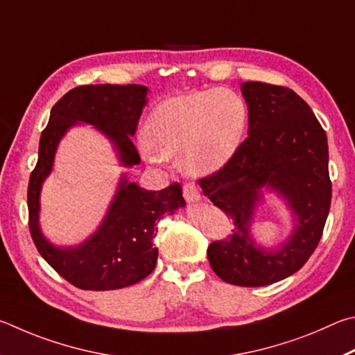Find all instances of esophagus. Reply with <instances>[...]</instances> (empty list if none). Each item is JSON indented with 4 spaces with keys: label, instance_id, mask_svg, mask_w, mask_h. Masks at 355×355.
Returning <instances> with one entry per match:
<instances>
[{
    "label": "esophagus",
    "instance_id": "obj_1",
    "mask_svg": "<svg viewBox=\"0 0 355 355\" xmlns=\"http://www.w3.org/2000/svg\"><path fill=\"white\" fill-rule=\"evenodd\" d=\"M182 190H184V198L187 202H200L202 200L200 190L195 187V184H185Z\"/></svg>",
    "mask_w": 355,
    "mask_h": 355
}]
</instances>
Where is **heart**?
Here are the masks:
<instances>
[{
	"label": "heart",
	"instance_id": "heart-1",
	"mask_svg": "<svg viewBox=\"0 0 355 355\" xmlns=\"http://www.w3.org/2000/svg\"><path fill=\"white\" fill-rule=\"evenodd\" d=\"M248 124L243 99L231 90L212 89L173 96L148 115L145 157L159 164L178 159L190 176H206L225 166L237 153Z\"/></svg>",
	"mask_w": 355,
	"mask_h": 355
}]
</instances>
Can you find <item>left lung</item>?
Returning a JSON list of instances; mask_svg holds the SVG:
<instances>
[{
	"instance_id": "8db88e82",
	"label": "left lung",
	"mask_w": 355,
	"mask_h": 355,
	"mask_svg": "<svg viewBox=\"0 0 355 355\" xmlns=\"http://www.w3.org/2000/svg\"><path fill=\"white\" fill-rule=\"evenodd\" d=\"M248 139L232 159L200 179L214 206L234 221L232 235L210 243L215 275L240 287H263L301 270L318 246L331 207L327 137L312 109L287 87L243 83ZM276 193L291 210L294 231L275 248L253 240L250 227L263 190Z\"/></svg>"
}]
</instances>
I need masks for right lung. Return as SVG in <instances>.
I'll use <instances>...</instances> for the list:
<instances>
[{
    "label": "right lung",
    "instance_id": "1",
    "mask_svg": "<svg viewBox=\"0 0 355 355\" xmlns=\"http://www.w3.org/2000/svg\"><path fill=\"white\" fill-rule=\"evenodd\" d=\"M145 85H83L65 93L54 104L48 126L39 143V160L28 187L29 229L40 256L59 275L83 290H116L140 282L153 272L157 248L153 246L155 221L185 207L178 182L160 191L146 190L121 176L114 200L101 225L83 243L53 245L40 227V193L51 174L55 151L74 126L90 124L114 146L123 166L140 164L130 137H134L141 110L148 103Z\"/></svg>",
    "mask_w": 355,
    "mask_h": 355
}]
</instances>
